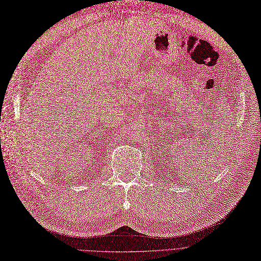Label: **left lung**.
I'll list each match as a JSON object with an SVG mask.
<instances>
[{
	"label": "left lung",
	"instance_id": "left-lung-1",
	"mask_svg": "<svg viewBox=\"0 0 261 261\" xmlns=\"http://www.w3.org/2000/svg\"><path fill=\"white\" fill-rule=\"evenodd\" d=\"M180 140H181V139H180ZM180 140H178V141H180Z\"/></svg>",
	"mask_w": 261,
	"mask_h": 261
}]
</instances>
